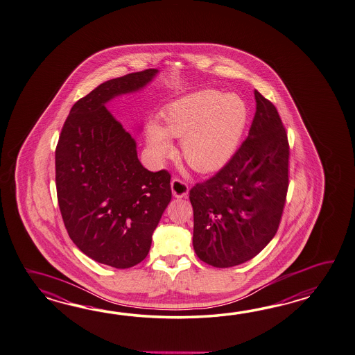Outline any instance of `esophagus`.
Here are the masks:
<instances>
[{
    "label": "esophagus",
    "mask_w": 355,
    "mask_h": 355,
    "mask_svg": "<svg viewBox=\"0 0 355 355\" xmlns=\"http://www.w3.org/2000/svg\"><path fill=\"white\" fill-rule=\"evenodd\" d=\"M171 187H172L173 196L177 197V198H183V197H187V195H189L187 183L178 180V178H174L172 183H171Z\"/></svg>",
    "instance_id": "34e87169"
}]
</instances>
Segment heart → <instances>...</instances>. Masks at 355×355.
<instances>
[{
	"label": "heart",
	"mask_w": 355,
	"mask_h": 355,
	"mask_svg": "<svg viewBox=\"0 0 355 355\" xmlns=\"http://www.w3.org/2000/svg\"><path fill=\"white\" fill-rule=\"evenodd\" d=\"M247 107L236 95L201 90L172 103L162 114V123L150 122L146 144L151 158H166L171 137L181 139V155L197 172L224 166L234 153L245 130Z\"/></svg>",
	"instance_id": "heart-1"
}]
</instances>
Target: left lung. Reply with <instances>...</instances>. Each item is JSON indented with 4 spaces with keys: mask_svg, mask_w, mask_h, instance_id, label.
<instances>
[{
    "mask_svg": "<svg viewBox=\"0 0 355 355\" xmlns=\"http://www.w3.org/2000/svg\"><path fill=\"white\" fill-rule=\"evenodd\" d=\"M256 113L241 148L218 173L189 191L193 250L214 268L251 260L268 245L283 215L289 144L275 105L254 90Z\"/></svg>",
    "mask_w": 355,
    "mask_h": 355,
    "instance_id": "8db88e82",
    "label": "left lung"
}]
</instances>
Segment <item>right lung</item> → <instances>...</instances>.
I'll return each instance as SVG.
<instances>
[{
    "mask_svg": "<svg viewBox=\"0 0 355 355\" xmlns=\"http://www.w3.org/2000/svg\"><path fill=\"white\" fill-rule=\"evenodd\" d=\"M157 69L108 80L73 104L55 148V187L72 242L92 260L128 268L149 253L171 202V174L150 172L105 104L146 87Z\"/></svg>",
    "mask_w": 355,
    "mask_h": 355,
    "instance_id": "add662e5",
    "label": "right lung"
}]
</instances>
